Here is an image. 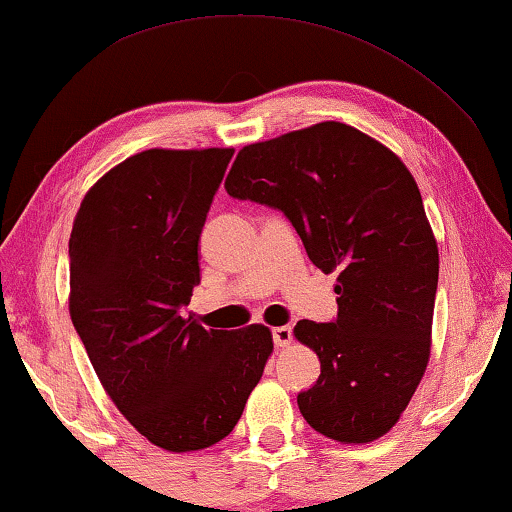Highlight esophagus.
I'll return each instance as SVG.
<instances>
[{"mask_svg":"<svg viewBox=\"0 0 512 512\" xmlns=\"http://www.w3.org/2000/svg\"><path fill=\"white\" fill-rule=\"evenodd\" d=\"M273 343H276V348H287L292 343V327L273 329Z\"/></svg>","mask_w":512,"mask_h":512,"instance_id":"34e87169","label":"esophagus"}]
</instances>
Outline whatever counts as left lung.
Masks as SVG:
<instances>
[{"mask_svg": "<svg viewBox=\"0 0 512 512\" xmlns=\"http://www.w3.org/2000/svg\"><path fill=\"white\" fill-rule=\"evenodd\" d=\"M225 190L283 211L308 259L338 273L336 320L294 327L320 357L297 403L322 436L376 441L399 422L431 350L438 248L415 178L383 143L329 120L239 150Z\"/></svg>", "mask_w": 512, "mask_h": 512, "instance_id": "left-lung-1", "label": "left lung"}]
</instances>
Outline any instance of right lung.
I'll use <instances>...</instances> for the list:
<instances>
[{"mask_svg":"<svg viewBox=\"0 0 512 512\" xmlns=\"http://www.w3.org/2000/svg\"><path fill=\"white\" fill-rule=\"evenodd\" d=\"M234 148L143 150L90 187L69 239V313L106 394L157 448L229 436L264 373L271 331L185 318L199 236Z\"/></svg>","mask_w":512,"mask_h":512,"instance_id":"obj_1","label":"right lung"}]
</instances>
